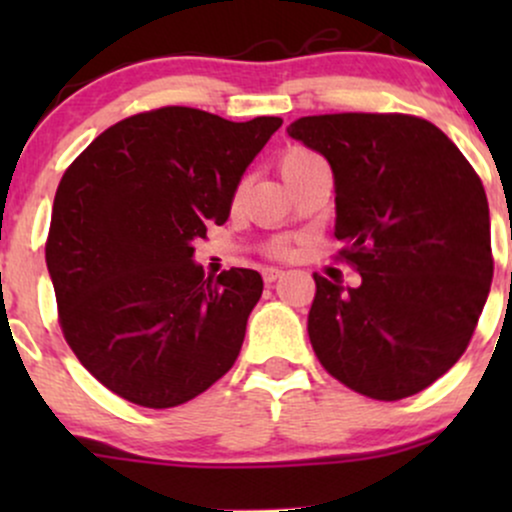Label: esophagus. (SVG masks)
<instances>
[{"label": "esophagus", "mask_w": 512, "mask_h": 512, "mask_svg": "<svg viewBox=\"0 0 512 512\" xmlns=\"http://www.w3.org/2000/svg\"><path fill=\"white\" fill-rule=\"evenodd\" d=\"M281 274H284V269H279V267H264L262 269V276H264V281H267V284H272V281L281 279Z\"/></svg>", "instance_id": "34e87169"}]
</instances>
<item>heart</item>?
I'll return each instance as SVG.
<instances>
[{"instance_id": "heart-1", "label": "heart", "mask_w": 512, "mask_h": 512, "mask_svg": "<svg viewBox=\"0 0 512 512\" xmlns=\"http://www.w3.org/2000/svg\"><path fill=\"white\" fill-rule=\"evenodd\" d=\"M310 158H315V154H310V151H305V149H291L289 154L281 158V175L289 173L291 168L301 166V163H305V161H310ZM289 252H291V248L286 240H276V243L269 245V255H289Z\"/></svg>"}]
</instances>
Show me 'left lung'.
Masks as SVG:
<instances>
[{
  "label": "left lung",
  "mask_w": 512,
  "mask_h": 512,
  "mask_svg": "<svg viewBox=\"0 0 512 512\" xmlns=\"http://www.w3.org/2000/svg\"><path fill=\"white\" fill-rule=\"evenodd\" d=\"M289 134L330 161L356 289L313 274L308 334L339 383L395 402L464 354L491 289L489 202L436 125L402 113L301 117Z\"/></svg>",
  "instance_id": "8db88e82"
}]
</instances>
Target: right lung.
<instances>
[{
	"instance_id": "add662e5",
	"label": "right lung",
	"mask_w": 512,
	"mask_h": 512,
	"mask_svg": "<svg viewBox=\"0 0 512 512\" xmlns=\"http://www.w3.org/2000/svg\"><path fill=\"white\" fill-rule=\"evenodd\" d=\"M281 122L168 105L108 127L64 170L45 243L60 327L117 397L178 407L236 363L262 276H204L192 243L228 219Z\"/></svg>"
}]
</instances>
